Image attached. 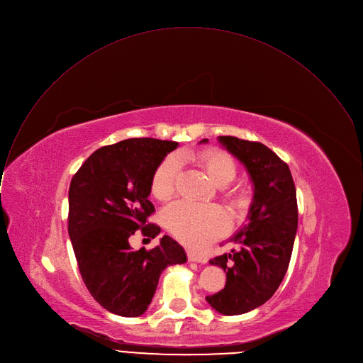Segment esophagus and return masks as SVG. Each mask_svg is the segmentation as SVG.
I'll use <instances>...</instances> for the list:
<instances>
[{"instance_id":"esophagus-1","label":"esophagus","mask_w":363,"mask_h":363,"mask_svg":"<svg viewBox=\"0 0 363 363\" xmlns=\"http://www.w3.org/2000/svg\"><path fill=\"white\" fill-rule=\"evenodd\" d=\"M187 259L190 260V262H196V263H206L207 262V259L206 257H203V256H199V255H196L194 252H187Z\"/></svg>"}]
</instances>
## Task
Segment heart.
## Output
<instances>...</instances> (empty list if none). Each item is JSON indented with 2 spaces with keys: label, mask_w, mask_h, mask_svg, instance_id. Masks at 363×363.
<instances>
[{
  "label": "heart",
  "mask_w": 363,
  "mask_h": 363,
  "mask_svg": "<svg viewBox=\"0 0 363 363\" xmlns=\"http://www.w3.org/2000/svg\"><path fill=\"white\" fill-rule=\"evenodd\" d=\"M204 167L207 176L216 186L229 184L238 174L235 159L222 150H206L196 156ZM179 176V162L176 157L164 159L152 177V191L157 199H169L176 189ZM225 199L232 207H242L246 203V193L242 189H229ZM166 228L183 243L201 247L225 233L228 216L214 206H200L191 201L179 200L167 206L163 211Z\"/></svg>",
  "instance_id": "b5f03b06"
}]
</instances>
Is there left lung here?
<instances>
[{
	"label": "left lung",
	"mask_w": 363,
	"mask_h": 363,
	"mask_svg": "<svg viewBox=\"0 0 363 363\" xmlns=\"http://www.w3.org/2000/svg\"><path fill=\"white\" fill-rule=\"evenodd\" d=\"M219 141L246 167L253 183L247 225L230 239L238 247L210 260L226 272V284L206 301L232 316L262 306L277 291L294 250L298 201L289 166L264 144L232 135H220Z\"/></svg>",
	"instance_id": "left-lung-1"
}]
</instances>
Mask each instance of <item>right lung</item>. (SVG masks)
Here are the masks:
<instances>
[{"label": "right lung", "mask_w": 363, "mask_h": 363, "mask_svg": "<svg viewBox=\"0 0 363 363\" xmlns=\"http://www.w3.org/2000/svg\"><path fill=\"white\" fill-rule=\"evenodd\" d=\"M176 141L128 138L96 150L71 179L68 235L91 296L108 312L135 318L147 311L162 272L187 260L184 249L163 236L152 250H133L128 240L140 230L155 239L149 223L152 177Z\"/></svg>", "instance_id": "1"}]
</instances>
